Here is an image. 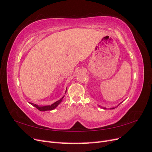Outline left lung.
Returning <instances> with one entry per match:
<instances>
[{
    "instance_id": "8db88e82",
    "label": "left lung",
    "mask_w": 152,
    "mask_h": 152,
    "mask_svg": "<svg viewBox=\"0 0 152 152\" xmlns=\"http://www.w3.org/2000/svg\"><path fill=\"white\" fill-rule=\"evenodd\" d=\"M120 104H121V103H120ZM99 107H100V106H99ZM115 107H112V108H110V109H115ZM103 109H105V108H104V107H103Z\"/></svg>"
}]
</instances>
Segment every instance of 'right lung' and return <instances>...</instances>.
I'll use <instances>...</instances> for the list:
<instances>
[{
  "mask_svg": "<svg viewBox=\"0 0 152 152\" xmlns=\"http://www.w3.org/2000/svg\"><path fill=\"white\" fill-rule=\"evenodd\" d=\"M67 91V88H66V92L65 94ZM64 95L61 99L60 100H58V101L56 102L53 103V104H52L51 105H45V106H39L38 105H36V104H32V103H30V104L32 105H33L34 107H35L37 109H38L40 111H47V110H53L54 109H56V107L59 105L61 102L62 101V99H64Z\"/></svg>",
  "mask_w": 152,
  "mask_h": 152,
  "instance_id": "right-lung-1",
  "label": "right lung"
}]
</instances>
